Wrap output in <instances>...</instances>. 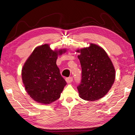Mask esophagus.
Masks as SVG:
<instances>
[{
  "instance_id": "obj_1",
  "label": "esophagus",
  "mask_w": 135,
  "mask_h": 135,
  "mask_svg": "<svg viewBox=\"0 0 135 135\" xmlns=\"http://www.w3.org/2000/svg\"><path fill=\"white\" fill-rule=\"evenodd\" d=\"M73 80V78L72 77H68V78H65V81L67 83H71Z\"/></svg>"
}]
</instances>
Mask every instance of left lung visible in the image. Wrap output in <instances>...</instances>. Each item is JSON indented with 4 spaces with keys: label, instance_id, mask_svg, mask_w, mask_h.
Instances as JSON below:
<instances>
[{
    "label": "left lung",
    "instance_id": "1",
    "mask_svg": "<svg viewBox=\"0 0 135 135\" xmlns=\"http://www.w3.org/2000/svg\"><path fill=\"white\" fill-rule=\"evenodd\" d=\"M81 66V80L77 87L80 97L94 101L104 97L113 84L116 73L111 60L103 49L90 44L89 47L77 50Z\"/></svg>",
    "mask_w": 135,
    "mask_h": 135
}]
</instances>
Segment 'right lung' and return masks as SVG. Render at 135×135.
I'll return each mask as SVG.
<instances>
[{"label": "right lung", "instance_id": "right-lung-1", "mask_svg": "<svg viewBox=\"0 0 135 135\" xmlns=\"http://www.w3.org/2000/svg\"><path fill=\"white\" fill-rule=\"evenodd\" d=\"M65 49L53 51L48 44L37 46L26 61L22 79L28 94L35 102L50 104L59 99L67 84L57 67L58 55Z\"/></svg>", "mask_w": 135, "mask_h": 135}]
</instances>
